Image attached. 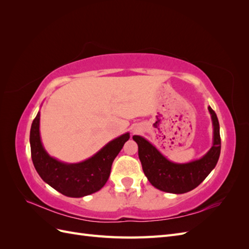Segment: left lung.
<instances>
[{"instance_id": "obj_1", "label": "left lung", "mask_w": 249, "mask_h": 249, "mask_svg": "<svg viewBox=\"0 0 249 249\" xmlns=\"http://www.w3.org/2000/svg\"><path fill=\"white\" fill-rule=\"evenodd\" d=\"M213 125V143L199 159L187 163L168 160L159 149L139 135L133 139L138 144V156L145 177L157 189L173 194H183L196 188L212 171L220 156V127L216 113L208 107Z\"/></svg>"}]
</instances>
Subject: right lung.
<instances>
[{"instance_id": "add662e5", "label": "right lung", "mask_w": 249, "mask_h": 249, "mask_svg": "<svg viewBox=\"0 0 249 249\" xmlns=\"http://www.w3.org/2000/svg\"><path fill=\"white\" fill-rule=\"evenodd\" d=\"M39 125L40 111L37 113L30 131L34 167L44 182L69 197H83L101 190L109 178L113 161L130 139V133H124L109 141L88 159L78 163H66L47 152L41 141Z\"/></svg>"}]
</instances>
